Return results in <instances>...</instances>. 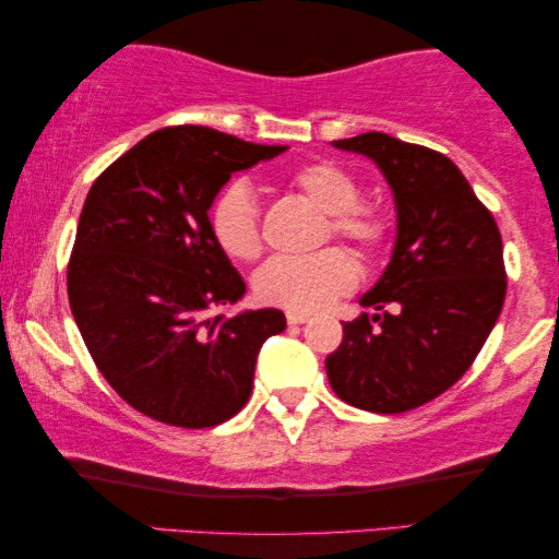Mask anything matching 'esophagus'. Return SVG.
<instances>
[{
	"instance_id": "1",
	"label": "esophagus",
	"mask_w": 559,
	"mask_h": 559,
	"mask_svg": "<svg viewBox=\"0 0 559 559\" xmlns=\"http://www.w3.org/2000/svg\"><path fill=\"white\" fill-rule=\"evenodd\" d=\"M310 316H305V312H287V323L289 325H302L308 323Z\"/></svg>"
}]
</instances>
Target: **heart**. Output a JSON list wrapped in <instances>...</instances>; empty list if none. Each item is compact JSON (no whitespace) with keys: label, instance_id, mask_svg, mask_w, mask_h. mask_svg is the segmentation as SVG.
<instances>
[{"label":"heart","instance_id":"obj_1","mask_svg":"<svg viewBox=\"0 0 559 559\" xmlns=\"http://www.w3.org/2000/svg\"><path fill=\"white\" fill-rule=\"evenodd\" d=\"M295 188L328 213L333 236L373 254L386 239V221L377 209L358 203L361 188L343 167L312 163L295 173ZM213 239L231 259L251 262L262 254L259 205L247 182H234L211 209ZM358 270L346 251L325 249L310 257H274L254 277L259 300L293 312H316L354 289Z\"/></svg>","mask_w":559,"mask_h":559}]
</instances>
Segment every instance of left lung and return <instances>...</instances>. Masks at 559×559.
<instances>
[{
    "label": "left lung",
    "mask_w": 559,
    "mask_h": 559,
    "mask_svg": "<svg viewBox=\"0 0 559 559\" xmlns=\"http://www.w3.org/2000/svg\"><path fill=\"white\" fill-rule=\"evenodd\" d=\"M333 147L369 157L384 175L396 239L386 270L358 300L377 312L343 325L325 371L343 402L396 415L453 386L484 348L507 297L501 234L440 152L384 132Z\"/></svg>",
    "instance_id": "1"
}]
</instances>
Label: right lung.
<instances>
[{"mask_svg": "<svg viewBox=\"0 0 559 559\" xmlns=\"http://www.w3.org/2000/svg\"><path fill=\"white\" fill-rule=\"evenodd\" d=\"M285 150L209 127H167L91 186L68 300L98 371L142 415L201 430L247 404L259 348L287 320L274 308L209 316L247 293L213 239L209 211L234 173Z\"/></svg>", "mask_w": 559, "mask_h": 559, "instance_id": "add662e5", "label": "right lung"}]
</instances>
